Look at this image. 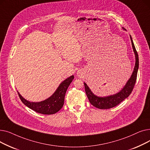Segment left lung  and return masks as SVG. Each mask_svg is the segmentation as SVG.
I'll return each mask as SVG.
<instances>
[{"mask_svg":"<svg viewBox=\"0 0 150 150\" xmlns=\"http://www.w3.org/2000/svg\"><path fill=\"white\" fill-rule=\"evenodd\" d=\"M125 30V28H123ZM131 41L132 43V47L133 49V51L135 54L136 57V64L134 69L133 72L131 76V78L129 80L127 81V84L123 87V88L119 92L117 93L114 95H112L108 97H98L92 92L89 88L85 83H84L86 93L87 95V97L89 100L91 104H92L93 106H95L98 109H106L112 108L113 107L116 106L119 104H120L122 101H123L125 98H127L129 97V96L132 92L134 87L136 81L137 75V71L139 69V57L138 53L135 48L134 44L132 41V38L130 35Z\"/></svg>","mask_w":150,"mask_h":150,"instance_id":"left-lung-1","label":"left lung"}]
</instances>
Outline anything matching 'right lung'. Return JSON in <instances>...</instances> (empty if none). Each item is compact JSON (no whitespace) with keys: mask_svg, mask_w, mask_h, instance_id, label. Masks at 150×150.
<instances>
[{"mask_svg":"<svg viewBox=\"0 0 150 150\" xmlns=\"http://www.w3.org/2000/svg\"><path fill=\"white\" fill-rule=\"evenodd\" d=\"M74 76L72 75L62 81L53 95L44 101L40 102H30L23 98L18 92L22 103L28 108L35 112L50 115L57 113L64 105L65 94L71 82L74 80Z\"/></svg>","mask_w":150,"mask_h":150,"instance_id":"1","label":"right lung"}]
</instances>
